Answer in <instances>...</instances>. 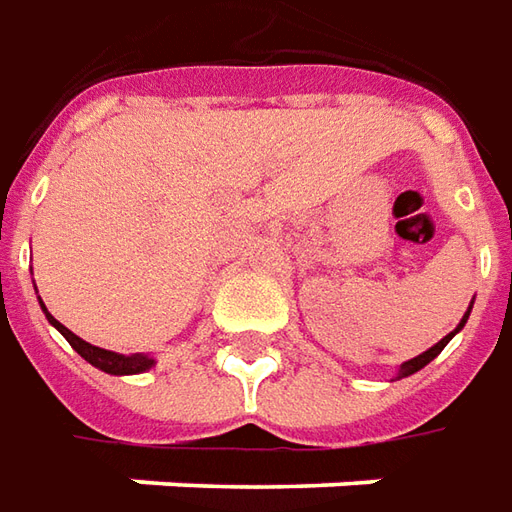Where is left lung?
Masks as SVG:
<instances>
[{"label": "left lung", "instance_id": "obj_1", "mask_svg": "<svg viewBox=\"0 0 512 512\" xmlns=\"http://www.w3.org/2000/svg\"><path fill=\"white\" fill-rule=\"evenodd\" d=\"M470 309H473V303H470V306H467L465 317H462V320H459V326L453 328V331H450V334H445V337H442V340H439V343L431 345V348H428V351H422V354H419V357H414V360L402 362V365H399V371H397V379H402V377H411V374H416V371H422V368H425V365H428V362L436 360V357H439V354H442V348H445V345H448L450 340H453V337H456V334H459V331H462V328H465L467 317H470Z\"/></svg>", "mask_w": 512, "mask_h": 512}]
</instances>
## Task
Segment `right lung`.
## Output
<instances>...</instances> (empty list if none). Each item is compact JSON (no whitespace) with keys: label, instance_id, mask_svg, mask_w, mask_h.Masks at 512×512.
<instances>
[{"label":"right lung","instance_id":"add662e5","mask_svg":"<svg viewBox=\"0 0 512 512\" xmlns=\"http://www.w3.org/2000/svg\"><path fill=\"white\" fill-rule=\"evenodd\" d=\"M39 303H42V297H39ZM42 311H45L47 323L56 328L67 343L73 345V351H79L84 360L90 362L93 368H98V371H104V374H113V377H130V374H144V371H150L152 365H155V357H150V354H115V351H107V348H98V345L84 343L81 337H76L70 328H64L62 323H59V320L45 309V303H42Z\"/></svg>","mask_w":512,"mask_h":512}]
</instances>
